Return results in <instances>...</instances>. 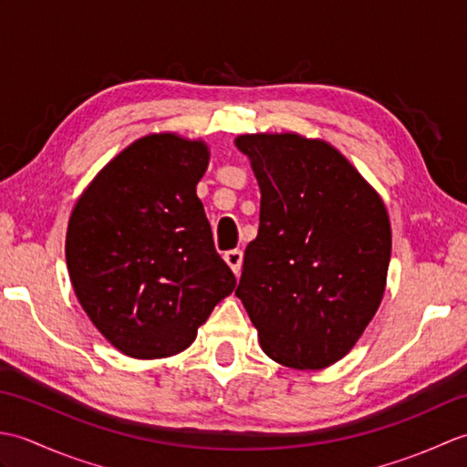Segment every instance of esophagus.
Segmentation results:
<instances>
[{
	"label": "esophagus",
	"instance_id": "1",
	"mask_svg": "<svg viewBox=\"0 0 467 467\" xmlns=\"http://www.w3.org/2000/svg\"><path fill=\"white\" fill-rule=\"evenodd\" d=\"M224 261H226L228 266H231L234 275H239L241 269H243V251H239V249L226 251L224 253Z\"/></svg>",
	"mask_w": 467,
	"mask_h": 467
}]
</instances>
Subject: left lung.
Here are the masks:
<instances>
[{"instance_id": "left-lung-1", "label": "left lung", "mask_w": 467, "mask_h": 467, "mask_svg": "<svg viewBox=\"0 0 467 467\" xmlns=\"http://www.w3.org/2000/svg\"><path fill=\"white\" fill-rule=\"evenodd\" d=\"M261 188L259 234L236 296L263 351L293 369L349 353L379 309L391 259L389 214L329 142L296 132L243 134Z\"/></svg>"}]
</instances>
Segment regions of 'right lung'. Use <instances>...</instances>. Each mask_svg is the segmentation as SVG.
Instances as JSON below:
<instances>
[{
  "label": "right lung",
  "mask_w": 467,
  "mask_h": 467,
  "mask_svg": "<svg viewBox=\"0 0 467 467\" xmlns=\"http://www.w3.org/2000/svg\"><path fill=\"white\" fill-rule=\"evenodd\" d=\"M208 161L201 138L142 136L94 176L69 214L66 263L78 301L134 359L188 349L236 286L196 196Z\"/></svg>",
  "instance_id": "add662e5"
}]
</instances>
